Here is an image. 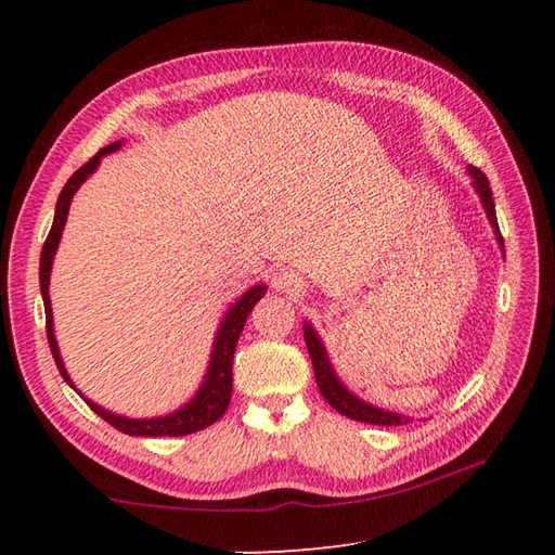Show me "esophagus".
Returning <instances> with one entry per match:
<instances>
[{
  "instance_id": "esophagus-1",
  "label": "esophagus",
  "mask_w": 555,
  "mask_h": 555,
  "mask_svg": "<svg viewBox=\"0 0 555 555\" xmlns=\"http://www.w3.org/2000/svg\"><path fill=\"white\" fill-rule=\"evenodd\" d=\"M274 288L286 291L293 296V293L302 291V284L296 274H291V271H279V274H274Z\"/></svg>"
}]
</instances>
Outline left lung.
<instances>
[{
    "label": "left lung",
    "mask_w": 555,
    "mask_h": 555,
    "mask_svg": "<svg viewBox=\"0 0 555 555\" xmlns=\"http://www.w3.org/2000/svg\"><path fill=\"white\" fill-rule=\"evenodd\" d=\"M467 171L475 179V188H477V193L481 197V205H485L491 227L496 229L499 241L503 243L501 231H499V221H496V207H493V197H491L493 193H491L489 179H487L485 173H481V169L473 167V164H469ZM305 346H308V352H310L314 376H317V386H320V391H322L326 403L332 405L336 412H340V415H346V417L356 420V422L376 424V427H396V424L408 422V420H403L400 415H393V412L376 410V408H372L367 403H362L360 398L348 393L346 388L338 384L336 374L332 370V364H328V360H326V352L322 348V340L317 338V334L312 332V326H305Z\"/></svg>",
    "instance_id": "left-lung-1"
}]
</instances>
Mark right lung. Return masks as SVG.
Listing matches in <instances>:
<instances>
[{
    "mask_svg": "<svg viewBox=\"0 0 555 555\" xmlns=\"http://www.w3.org/2000/svg\"><path fill=\"white\" fill-rule=\"evenodd\" d=\"M119 145L121 143H112L107 147H102L95 157L82 164V167L66 181L62 195H59V199H56V211H54L52 229H50V233H47V241H44L42 253H40V291H42V300H44L47 340H50L52 358H54L56 367H59V372H62V376H64L66 382H68V374L64 370L62 358H59L56 338H54V332H52L50 293H47V288H50L52 259H54V253H56L59 238H62L70 197H74V193L78 191L80 183L86 181L88 176L98 169L100 159L104 155H109V152L119 150ZM264 293H267L264 286H253L229 310L227 320H223L219 334H217V344H215V352H211L207 379H205L203 388H199V393L185 408H181L179 412H173V415H167V417H157V420H128V417L112 415V412L102 410L95 403H90V400H86V403L92 410H95L104 422H109L114 429H119V431H124L128 436H185V434H195L199 429H205V427H209V424H215L223 415V412H227V408L231 403V391H233V352H235V346H238V338H241V332H243V326H245V320H247V314L253 312L257 300L264 296ZM70 386H74V384H70Z\"/></svg>",
    "mask_w": 555,
    "mask_h": 555,
    "instance_id": "obj_1",
    "label": "right lung"
}]
</instances>
